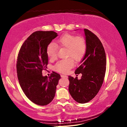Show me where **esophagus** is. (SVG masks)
I'll list each match as a JSON object with an SVG mask.
<instances>
[{
  "mask_svg": "<svg viewBox=\"0 0 127 127\" xmlns=\"http://www.w3.org/2000/svg\"><path fill=\"white\" fill-rule=\"evenodd\" d=\"M61 77H67L66 76H65V75H61Z\"/></svg>",
  "mask_w": 127,
  "mask_h": 127,
  "instance_id": "esophagus-1",
  "label": "esophagus"
}]
</instances>
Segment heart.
<instances>
[{
	"label": "heart",
	"mask_w": 127,
	"mask_h": 127,
	"mask_svg": "<svg viewBox=\"0 0 127 127\" xmlns=\"http://www.w3.org/2000/svg\"><path fill=\"white\" fill-rule=\"evenodd\" d=\"M54 43L46 47V54L50 60L54 61L57 57L58 48H66L67 58L60 60L55 65L54 70L61 73H66L74 66V62L81 61L86 54L87 44L85 38L75 35L65 33L59 37ZM72 58L71 59V58Z\"/></svg>",
	"instance_id": "b5f03b06"
}]
</instances>
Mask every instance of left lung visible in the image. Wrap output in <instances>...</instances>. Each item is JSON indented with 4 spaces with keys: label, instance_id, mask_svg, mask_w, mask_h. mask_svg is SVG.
Here are the masks:
<instances>
[{
    "label": "left lung",
    "instance_id": "8db88e82",
    "mask_svg": "<svg viewBox=\"0 0 127 127\" xmlns=\"http://www.w3.org/2000/svg\"><path fill=\"white\" fill-rule=\"evenodd\" d=\"M84 32L87 52L81 65L75 71V74L82 73L81 78L68 76L69 93L79 103H87L96 96L104 81L106 71V56L101 40L88 29H85Z\"/></svg>",
    "mask_w": 127,
    "mask_h": 127
}]
</instances>
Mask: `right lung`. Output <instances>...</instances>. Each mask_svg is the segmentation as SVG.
<instances>
[{
  "mask_svg": "<svg viewBox=\"0 0 127 127\" xmlns=\"http://www.w3.org/2000/svg\"><path fill=\"white\" fill-rule=\"evenodd\" d=\"M58 36L53 31L33 32L20 48L17 60L19 84L26 97L39 105H46L54 99L60 75L53 71L48 78L42 71L48 64L46 47Z\"/></svg>",
  "mask_w": 127,
  "mask_h": 127,
  "instance_id": "right-lung-1",
  "label": "right lung"
}]
</instances>
